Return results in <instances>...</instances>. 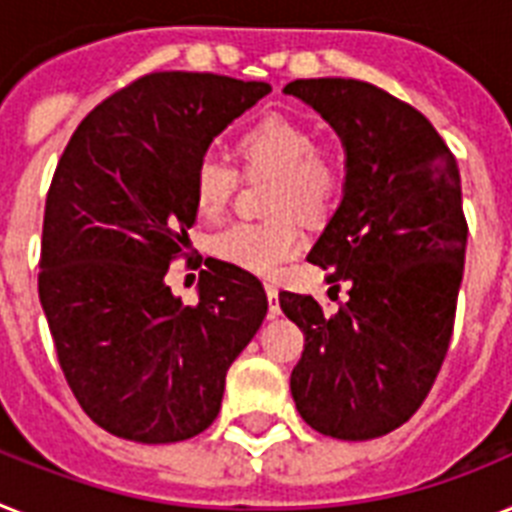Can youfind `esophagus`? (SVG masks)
<instances>
[{
    "mask_svg": "<svg viewBox=\"0 0 512 512\" xmlns=\"http://www.w3.org/2000/svg\"><path fill=\"white\" fill-rule=\"evenodd\" d=\"M264 290H266V298H269V316H277V314H280V301H277V287H274L272 282H266Z\"/></svg>",
    "mask_w": 512,
    "mask_h": 512,
    "instance_id": "esophagus-1",
    "label": "esophagus"
}]
</instances>
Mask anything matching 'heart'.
Listing matches in <instances>:
<instances>
[{
  "label": "heart",
  "instance_id": "obj_1",
  "mask_svg": "<svg viewBox=\"0 0 512 512\" xmlns=\"http://www.w3.org/2000/svg\"><path fill=\"white\" fill-rule=\"evenodd\" d=\"M235 154L246 177H274L266 209L277 217L266 222H238L219 232L211 248L219 259L248 272L274 274L303 246L306 222H322L340 204L348 162L337 143L316 141L311 125L266 114L235 138ZM238 170L217 156L198 159L193 170V204L204 219H219L238 190Z\"/></svg>",
  "mask_w": 512,
  "mask_h": 512
}]
</instances>
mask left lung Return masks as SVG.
<instances>
[{"mask_svg":"<svg viewBox=\"0 0 512 512\" xmlns=\"http://www.w3.org/2000/svg\"><path fill=\"white\" fill-rule=\"evenodd\" d=\"M285 94L348 151L342 204L308 253L348 301L324 314L311 295L280 293L306 337L295 408L324 437H382L421 408L450 348L468 238L458 159L416 107L366 80L301 78Z\"/></svg>","mask_w":512,"mask_h":512,"instance_id":"left-lung-1","label":"left lung"}]
</instances>
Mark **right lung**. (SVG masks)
Instances as JSON below:
<instances>
[{
    "label": "right lung",
    "mask_w": 512,
    "mask_h": 512,
    "mask_svg": "<svg viewBox=\"0 0 512 512\" xmlns=\"http://www.w3.org/2000/svg\"><path fill=\"white\" fill-rule=\"evenodd\" d=\"M269 91L214 73L141 75L91 109L59 156L38 298L75 400L114 437L164 445L204 432L264 322V287L240 266L211 261L193 306L164 274L188 256L198 159Z\"/></svg>",
    "instance_id": "1"
}]
</instances>
